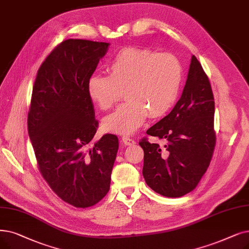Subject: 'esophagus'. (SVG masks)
<instances>
[{"label": "esophagus", "mask_w": 249, "mask_h": 249, "mask_svg": "<svg viewBox=\"0 0 249 249\" xmlns=\"http://www.w3.org/2000/svg\"><path fill=\"white\" fill-rule=\"evenodd\" d=\"M122 142L125 144V145H131V144H134L135 142L134 139L130 138V137H127V136H123L122 137Z\"/></svg>", "instance_id": "obj_1"}]
</instances>
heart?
Masks as SVG:
<instances>
[{"mask_svg": "<svg viewBox=\"0 0 249 249\" xmlns=\"http://www.w3.org/2000/svg\"><path fill=\"white\" fill-rule=\"evenodd\" d=\"M107 75L93 74L88 81L90 99L109 110L124 92L127 100L104 118L105 130L129 135L150 118L164 116L174 105L182 79L178 59L171 53L136 47L118 51L107 64Z\"/></svg>", "mask_w": 249, "mask_h": 249, "instance_id": "b5f03b06", "label": "heart"}]
</instances>
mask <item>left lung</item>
<instances>
[{
  "label": "left lung",
  "mask_w": 249,
  "mask_h": 249,
  "mask_svg": "<svg viewBox=\"0 0 249 249\" xmlns=\"http://www.w3.org/2000/svg\"><path fill=\"white\" fill-rule=\"evenodd\" d=\"M214 101L211 83L200 63L191 57L181 98L173 110L146 133L165 142L150 143L144 138L142 174L146 184L167 197L192 191L207 171L215 144Z\"/></svg>",
  "instance_id": "obj_1"
}]
</instances>
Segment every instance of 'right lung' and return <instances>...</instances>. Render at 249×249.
Here are the masks:
<instances>
[{
  "label": "right lung",
  "mask_w": 249,
  "mask_h": 249,
  "mask_svg": "<svg viewBox=\"0 0 249 249\" xmlns=\"http://www.w3.org/2000/svg\"><path fill=\"white\" fill-rule=\"evenodd\" d=\"M109 42L67 39L37 71L28 112V135L42 177L64 201L76 208L98 203L110 190L118 137L98 128L88 81Z\"/></svg>",
  "instance_id": "obj_1"
}]
</instances>
